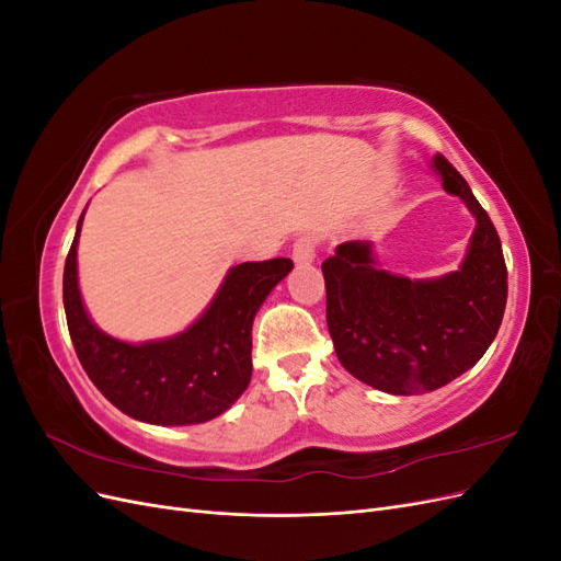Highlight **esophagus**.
I'll return each mask as SVG.
<instances>
[{
	"instance_id": "1",
	"label": "esophagus",
	"mask_w": 561,
	"mask_h": 561,
	"mask_svg": "<svg viewBox=\"0 0 561 561\" xmlns=\"http://www.w3.org/2000/svg\"><path fill=\"white\" fill-rule=\"evenodd\" d=\"M293 260L301 266H307L316 260V239L313 236H301L293 245Z\"/></svg>"
}]
</instances>
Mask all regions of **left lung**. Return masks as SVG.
Listing matches in <instances>:
<instances>
[{
    "instance_id": "left-lung-1",
    "label": "left lung",
    "mask_w": 561,
    "mask_h": 561,
    "mask_svg": "<svg viewBox=\"0 0 561 561\" xmlns=\"http://www.w3.org/2000/svg\"><path fill=\"white\" fill-rule=\"evenodd\" d=\"M431 168L478 222L461 268L428 280L388 274L369 241H346L322 262L339 363L393 396L428 393L468 371L494 342L507 299L501 239L486 210L443 154Z\"/></svg>"
}]
</instances>
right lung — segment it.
Wrapping results in <instances>:
<instances>
[{"mask_svg": "<svg viewBox=\"0 0 561 561\" xmlns=\"http://www.w3.org/2000/svg\"><path fill=\"white\" fill-rule=\"evenodd\" d=\"M83 213L65 260L62 301L81 367L116 410L154 423H206L243 396L252 377V320L268 293L290 274L293 260L231 266L210 307L184 332L157 342L128 344L93 325L77 278Z\"/></svg>", "mask_w": 561, "mask_h": 561, "instance_id": "1", "label": "right lung"}]
</instances>
